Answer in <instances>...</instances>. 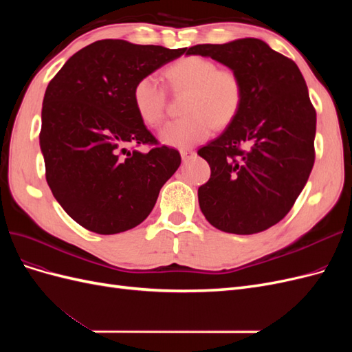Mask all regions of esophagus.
Returning a JSON list of instances; mask_svg holds the SVG:
<instances>
[{
  "instance_id": "1",
  "label": "esophagus",
  "mask_w": 352,
  "mask_h": 352,
  "mask_svg": "<svg viewBox=\"0 0 352 352\" xmlns=\"http://www.w3.org/2000/svg\"><path fill=\"white\" fill-rule=\"evenodd\" d=\"M180 155H182V160L186 163V162H189V160L195 155V151L186 148V150H180Z\"/></svg>"
}]
</instances>
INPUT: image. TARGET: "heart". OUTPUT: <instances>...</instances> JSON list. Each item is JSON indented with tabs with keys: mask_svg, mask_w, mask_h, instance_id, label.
<instances>
[{
	"mask_svg": "<svg viewBox=\"0 0 352 352\" xmlns=\"http://www.w3.org/2000/svg\"><path fill=\"white\" fill-rule=\"evenodd\" d=\"M164 78L170 89L186 92L182 119L167 123L160 140L175 148H188L206 141L214 126H229L241 111L243 85L232 69H219L214 61L201 56H186L170 65ZM132 101L141 120L157 127L164 120L166 89L148 74L135 83Z\"/></svg>",
	"mask_w": 352,
	"mask_h": 352,
	"instance_id": "b5f03b06",
	"label": "heart"
}]
</instances>
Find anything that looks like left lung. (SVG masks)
<instances>
[{"mask_svg": "<svg viewBox=\"0 0 352 352\" xmlns=\"http://www.w3.org/2000/svg\"><path fill=\"white\" fill-rule=\"evenodd\" d=\"M185 51L235 70L243 85L236 119L198 150L211 168L208 182L198 188L202 214L235 235L269 229L289 212L314 164L316 110L302 74L291 58L255 38Z\"/></svg>", "mask_w": 352, "mask_h": 352, "instance_id": "obj_1", "label": "left lung"}]
</instances>
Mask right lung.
<instances>
[{
  "instance_id": "1",
  "label": "right lung",
  "mask_w": 352,
  "mask_h": 352,
  "mask_svg": "<svg viewBox=\"0 0 352 352\" xmlns=\"http://www.w3.org/2000/svg\"><path fill=\"white\" fill-rule=\"evenodd\" d=\"M185 50L102 39L73 54L48 83L39 133L47 182L85 229L114 235L138 226L180 166L179 151L158 145L138 116L132 91ZM140 144L152 150L138 152Z\"/></svg>"
}]
</instances>
